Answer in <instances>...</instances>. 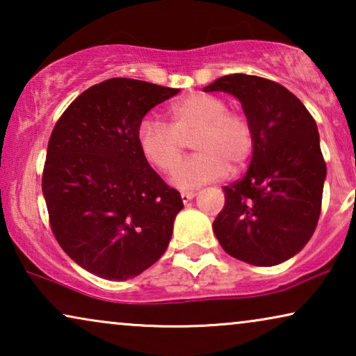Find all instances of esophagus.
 Segmentation results:
<instances>
[{
  "label": "esophagus",
  "instance_id": "esophagus-1",
  "mask_svg": "<svg viewBox=\"0 0 356 356\" xmlns=\"http://www.w3.org/2000/svg\"><path fill=\"white\" fill-rule=\"evenodd\" d=\"M194 196H196V193H194V191H183V193H181V199H183L184 204L191 201V199H193Z\"/></svg>",
  "mask_w": 356,
  "mask_h": 356
}]
</instances>
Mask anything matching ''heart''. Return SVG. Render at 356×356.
<instances>
[{
	"instance_id": "b5f03b06",
	"label": "heart",
	"mask_w": 356,
	"mask_h": 356,
	"mask_svg": "<svg viewBox=\"0 0 356 356\" xmlns=\"http://www.w3.org/2000/svg\"><path fill=\"white\" fill-rule=\"evenodd\" d=\"M170 126L155 118L138 124L136 140L143 157L160 172H172L182 154L184 140L195 136L198 154L175 169L172 183L194 189L225 177L228 165L240 168L254 149V133L245 115L228 110L227 102L196 92L172 105Z\"/></svg>"
}]
</instances>
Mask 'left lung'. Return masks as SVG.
Here are the masks:
<instances>
[{
  "label": "left lung",
  "instance_id": "8db88e82",
  "mask_svg": "<svg viewBox=\"0 0 356 356\" xmlns=\"http://www.w3.org/2000/svg\"><path fill=\"white\" fill-rule=\"evenodd\" d=\"M204 92L235 95L254 133L250 168L223 186L213 233L236 259L280 264L303 250L319 220L327 170L316 121L289 89L264 77L223 76Z\"/></svg>",
  "mask_w": 356,
  "mask_h": 356
}]
</instances>
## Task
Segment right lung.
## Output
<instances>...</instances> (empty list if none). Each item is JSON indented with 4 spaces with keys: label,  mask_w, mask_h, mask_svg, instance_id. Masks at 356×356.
<instances>
[{
    "label": "right lung",
    "mask_w": 356,
    "mask_h": 356,
    "mask_svg": "<svg viewBox=\"0 0 356 356\" xmlns=\"http://www.w3.org/2000/svg\"><path fill=\"white\" fill-rule=\"evenodd\" d=\"M178 92L115 77L82 92L55 124L43 197L56 241L90 274L133 279L167 250L183 201L143 157L136 131Z\"/></svg>",
    "instance_id": "1"
}]
</instances>
